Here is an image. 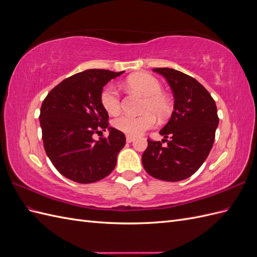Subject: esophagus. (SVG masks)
I'll list each match as a JSON object with an SVG mask.
<instances>
[{
    "mask_svg": "<svg viewBox=\"0 0 257 257\" xmlns=\"http://www.w3.org/2000/svg\"><path fill=\"white\" fill-rule=\"evenodd\" d=\"M134 141H135V137L134 136H131V135L126 136V142L127 143H133Z\"/></svg>",
    "mask_w": 257,
    "mask_h": 257,
    "instance_id": "34e87169",
    "label": "esophagus"
}]
</instances>
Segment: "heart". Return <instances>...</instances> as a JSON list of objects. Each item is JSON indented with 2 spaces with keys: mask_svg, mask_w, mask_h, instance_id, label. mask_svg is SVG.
Segmentation results:
<instances>
[{
  "mask_svg": "<svg viewBox=\"0 0 257 257\" xmlns=\"http://www.w3.org/2000/svg\"><path fill=\"white\" fill-rule=\"evenodd\" d=\"M127 85L146 97L142 115L123 114L116 118L113 125L116 130L131 136L143 134L145 131L155 125V116L165 118L170 111V104L163 93L161 82L154 76L141 73L131 76ZM100 104L109 114H116L121 109L120 93L112 84H107L100 93Z\"/></svg>",
  "mask_w": 257,
  "mask_h": 257,
  "instance_id": "obj_1",
  "label": "heart"
}]
</instances>
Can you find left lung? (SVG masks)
<instances>
[{"label":"left lung","instance_id":"left-lung-1","mask_svg":"<svg viewBox=\"0 0 257 257\" xmlns=\"http://www.w3.org/2000/svg\"><path fill=\"white\" fill-rule=\"evenodd\" d=\"M153 71L165 77L174 94V111L160 131L162 142L148 139L143 165L153 178L176 182L191 177L209 155L213 146L219 116L214 99L193 77L174 68L159 67Z\"/></svg>","mask_w":257,"mask_h":257}]
</instances>
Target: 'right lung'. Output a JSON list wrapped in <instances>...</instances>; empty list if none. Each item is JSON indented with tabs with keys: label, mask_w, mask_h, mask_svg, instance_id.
Listing matches in <instances>:
<instances>
[{
	"label": "right lung",
	"mask_w": 257,
	"mask_h": 257,
	"mask_svg": "<svg viewBox=\"0 0 257 257\" xmlns=\"http://www.w3.org/2000/svg\"><path fill=\"white\" fill-rule=\"evenodd\" d=\"M123 73L87 69L60 82L44 99L40 123L45 151L58 172L69 180L96 182L115 167L125 136L108 127L109 116L100 104V93ZM100 128H107L110 135L95 141L92 134Z\"/></svg>",
	"instance_id": "add662e5"
}]
</instances>
